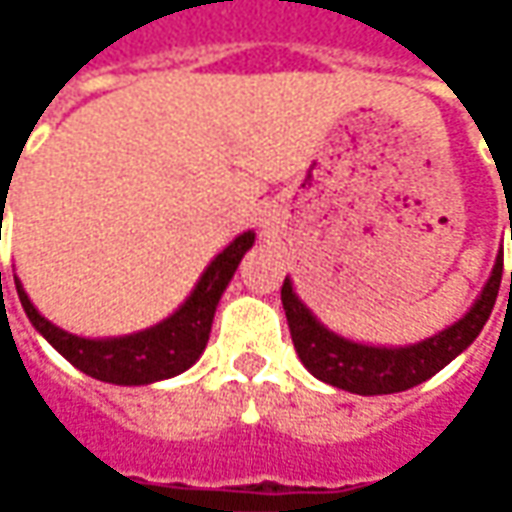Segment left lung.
<instances>
[{
	"instance_id": "1",
	"label": "left lung",
	"mask_w": 512,
	"mask_h": 512,
	"mask_svg": "<svg viewBox=\"0 0 512 512\" xmlns=\"http://www.w3.org/2000/svg\"><path fill=\"white\" fill-rule=\"evenodd\" d=\"M512 236V216H510ZM502 262L504 253L499 250L496 265L490 270V279L484 282L482 293L476 302L467 307L462 319L447 325L439 333L427 336L422 342L399 344H364L353 342L342 333L330 330L319 322V316L296 296L293 282L285 279L282 285V305H285L290 339L299 353V359L307 370L347 393L359 396H384V393H402L416 384L427 382L436 376L442 367L453 362L459 353H464L476 336L482 333L484 322L490 319V310L496 305L499 285H502ZM510 296H512V273H510Z\"/></svg>"
}]
</instances>
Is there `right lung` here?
<instances>
[{
    "mask_svg": "<svg viewBox=\"0 0 512 512\" xmlns=\"http://www.w3.org/2000/svg\"><path fill=\"white\" fill-rule=\"evenodd\" d=\"M253 242H256L253 230L239 233L222 253L213 256V262L205 267V273L199 276L190 296L170 313L168 319H162L159 325L145 327L139 333H128V336L88 339V336L68 333V330L48 322L36 310L19 282V276H13V282H16V293L28 313L30 325L48 339V344H53V350H59L73 367H79L82 373H88L99 382L136 387V384L173 379L199 362V356L205 353L207 339H210L216 305Z\"/></svg>",
    "mask_w": 512,
    "mask_h": 512,
    "instance_id": "obj_1",
    "label": "right lung"
}]
</instances>
